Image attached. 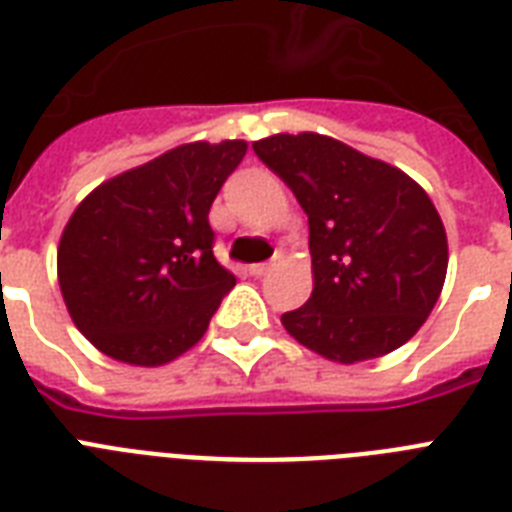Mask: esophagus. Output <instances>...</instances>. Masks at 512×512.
<instances>
[{"instance_id":"1","label":"esophagus","mask_w":512,"mask_h":512,"mask_svg":"<svg viewBox=\"0 0 512 512\" xmlns=\"http://www.w3.org/2000/svg\"><path fill=\"white\" fill-rule=\"evenodd\" d=\"M273 271V263H257V265H249V273L255 276V279H263L268 273Z\"/></svg>"}]
</instances>
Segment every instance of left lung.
Segmentation results:
<instances>
[{"mask_svg":"<svg viewBox=\"0 0 512 512\" xmlns=\"http://www.w3.org/2000/svg\"><path fill=\"white\" fill-rule=\"evenodd\" d=\"M308 215L313 292L281 316L300 345L335 364L393 353L438 303L449 244L417 180L319 132L252 143Z\"/></svg>","mask_w":512,"mask_h":512,"instance_id":"8db88e82","label":"left lung"}]
</instances>
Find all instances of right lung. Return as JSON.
Instances as JSON below:
<instances>
[{"label":"right lung","instance_id":"1","mask_svg":"<svg viewBox=\"0 0 512 512\" xmlns=\"http://www.w3.org/2000/svg\"><path fill=\"white\" fill-rule=\"evenodd\" d=\"M247 140L183 143L100 183L58 244L68 316L114 361L164 366L204 337L236 284L212 255L209 207Z\"/></svg>","mask_w":512,"mask_h":512}]
</instances>
